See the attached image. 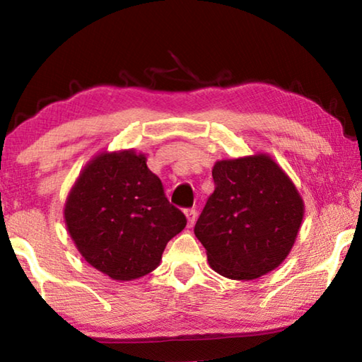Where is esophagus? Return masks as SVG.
I'll list each match as a JSON object with an SVG mask.
<instances>
[{
  "label": "esophagus",
  "instance_id": "1",
  "mask_svg": "<svg viewBox=\"0 0 362 362\" xmlns=\"http://www.w3.org/2000/svg\"><path fill=\"white\" fill-rule=\"evenodd\" d=\"M185 217H187V226H188V228H192V226L196 222V211L194 209L185 211Z\"/></svg>",
  "mask_w": 362,
  "mask_h": 362
}]
</instances>
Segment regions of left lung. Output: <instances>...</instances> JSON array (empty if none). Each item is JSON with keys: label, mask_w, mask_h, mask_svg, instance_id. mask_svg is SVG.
<instances>
[{"label": "left lung", "mask_w": 362, "mask_h": 362, "mask_svg": "<svg viewBox=\"0 0 362 362\" xmlns=\"http://www.w3.org/2000/svg\"><path fill=\"white\" fill-rule=\"evenodd\" d=\"M212 177L216 189L194 225L211 268L236 281L273 272L302 226L305 203L296 183L262 151L218 159Z\"/></svg>", "instance_id": "1"}]
</instances>
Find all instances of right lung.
<instances>
[{"mask_svg": "<svg viewBox=\"0 0 362 362\" xmlns=\"http://www.w3.org/2000/svg\"><path fill=\"white\" fill-rule=\"evenodd\" d=\"M83 259L113 281L145 276L161 263L187 218L169 204L163 183L136 150H103L86 163L64 206Z\"/></svg>", "mask_w": 362, "mask_h": 362, "instance_id": "1", "label": "right lung"}]
</instances>
